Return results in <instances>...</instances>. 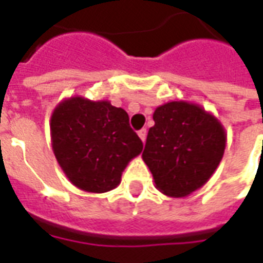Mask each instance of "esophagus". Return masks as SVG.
<instances>
[{
  "mask_svg": "<svg viewBox=\"0 0 263 263\" xmlns=\"http://www.w3.org/2000/svg\"><path fill=\"white\" fill-rule=\"evenodd\" d=\"M138 135H139V138H141V141H142V142H145V139H146V129H145V128H142L141 131H138Z\"/></svg>",
  "mask_w": 263,
  "mask_h": 263,
  "instance_id": "esophagus-1",
  "label": "esophagus"
}]
</instances>
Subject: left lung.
<instances>
[{"label": "left lung", "mask_w": 263, "mask_h": 263, "mask_svg": "<svg viewBox=\"0 0 263 263\" xmlns=\"http://www.w3.org/2000/svg\"><path fill=\"white\" fill-rule=\"evenodd\" d=\"M142 159L160 192L184 197L209 182L220 165L227 135L214 115L187 101H171L154 112Z\"/></svg>", "instance_id": "left-lung-1"}]
</instances>
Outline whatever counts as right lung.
Wrapping results in <instances>:
<instances>
[{"label":"right lung","instance_id":"add662e5","mask_svg":"<svg viewBox=\"0 0 263 263\" xmlns=\"http://www.w3.org/2000/svg\"><path fill=\"white\" fill-rule=\"evenodd\" d=\"M50 137L54 156L67 179L90 193L117 187L126 165L143 148L125 109L105 100H63L50 118Z\"/></svg>","mask_w":263,"mask_h":263}]
</instances>
